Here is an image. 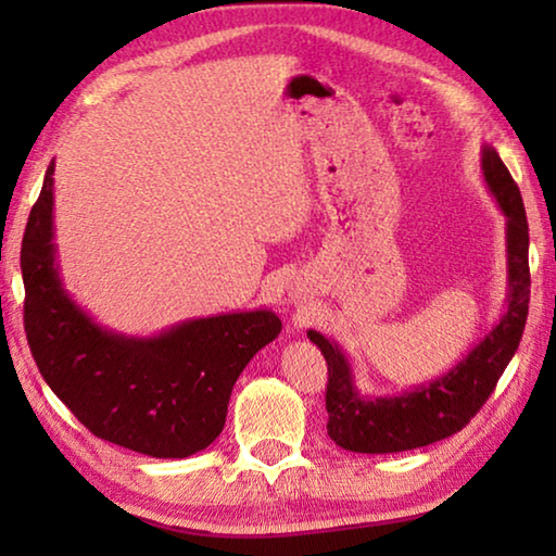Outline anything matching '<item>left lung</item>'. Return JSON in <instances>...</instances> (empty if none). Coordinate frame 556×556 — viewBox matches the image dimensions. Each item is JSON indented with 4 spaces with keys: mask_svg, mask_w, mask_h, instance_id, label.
Wrapping results in <instances>:
<instances>
[{
    "mask_svg": "<svg viewBox=\"0 0 556 556\" xmlns=\"http://www.w3.org/2000/svg\"><path fill=\"white\" fill-rule=\"evenodd\" d=\"M488 191L505 215L507 294L505 312L464 361L429 382L397 394H363L343 348L318 331H306L328 365V437L355 454H397L446 439L464 429L491 397L507 363L520 345L530 304V232L520 188L491 144L481 149Z\"/></svg>",
    "mask_w": 556,
    "mask_h": 556,
    "instance_id": "left-lung-1",
    "label": "left lung"
}]
</instances>
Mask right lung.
I'll use <instances>...</instances> for the list:
<instances>
[{
	"mask_svg": "<svg viewBox=\"0 0 556 556\" xmlns=\"http://www.w3.org/2000/svg\"><path fill=\"white\" fill-rule=\"evenodd\" d=\"M46 168L22 242L24 328L43 380L86 429L152 458H186L225 427L235 380L275 341L269 308L188 318L154 336L98 324L63 287Z\"/></svg>",
	"mask_w": 556,
	"mask_h": 556,
	"instance_id": "right-lung-1",
	"label": "right lung"
}]
</instances>
